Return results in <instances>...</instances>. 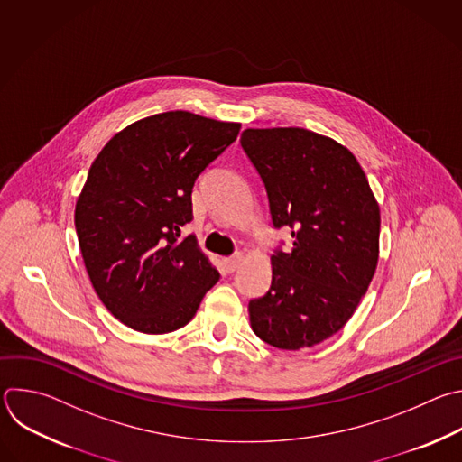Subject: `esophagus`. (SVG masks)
<instances>
[{
  "mask_svg": "<svg viewBox=\"0 0 462 462\" xmlns=\"http://www.w3.org/2000/svg\"><path fill=\"white\" fill-rule=\"evenodd\" d=\"M241 261H243V255H241V254H236V255L225 257V259H223V264H225V268H226L228 272H234V270L239 268Z\"/></svg>",
  "mask_w": 462,
  "mask_h": 462,
  "instance_id": "1",
  "label": "esophagus"
}]
</instances>
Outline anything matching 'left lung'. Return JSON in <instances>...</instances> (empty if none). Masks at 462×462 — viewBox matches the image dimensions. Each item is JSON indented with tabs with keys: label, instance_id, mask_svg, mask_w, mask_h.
Listing matches in <instances>:
<instances>
[{
	"label": "left lung",
	"instance_id": "1",
	"mask_svg": "<svg viewBox=\"0 0 462 462\" xmlns=\"http://www.w3.org/2000/svg\"><path fill=\"white\" fill-rule=\"evenodd\" d=\"M241 146L264 183L273 228L291 250L270 257L272 284L248 302L252 330L281 350L337 334L379 259L381 214L366 174L337 141L306 128H246Z\"/></svg>",
	"mask_w": 462,
	"mask_h": 462
}]
</instances>
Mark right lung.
<instances>
[{"label": "right lung", "instance_id": "right-lung-1", "mask_svg": "<svg viewBox=\"0 0 462 462\" xmlns=\"http://www.w3.org/2000/svg\"><path fill=\"white\" fill-rule=\"evenodd\" d=\"M239 123L185 110L139 119L94 160L76 203L90 282L108 312L143 334H169L198 312L219 272L194 236L192 189L236 141Z\"/></svg>", "mask_w": 462, "mask_h": 462}]
</instances>
